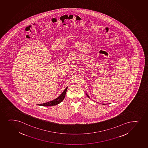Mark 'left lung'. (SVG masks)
<instances>
[{
    "label": "left lung",
    "mask_w": 148,
    "mask_h": 148,
    "mask_svg": "<svg viewBox=\"0 0 148 148\" xmlns=\"http://www.w3.org/2000/svg\"><path fill=\"white\" fill-rule=\"evenodd\" d=\"M86 95H87V97H88V98H90V97H89V96H88V95H87L86 93ZM103 105L105 104H103Z\"/></svg>",
    "instance_id": "left-lung-1"
}]
</instances>
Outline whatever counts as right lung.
<instances>
[{
	"mask_svg": "<svg viewBox=\"0 0 148 148\" xmlns=\"http://www.w3.org/2000/svg\"><path fill=\"white\" fill-rule=\"evenodd\" d=\"M67 88H68V86L66 87V88L64 90V91L62 92V93L60 95V97H58L56 99H55L53 100L52 101H51L46 102V103H43V104H41L40 105L38 104V105L42 106H55V105L58 104L59 103H60L61 102H62V101L64 99L65 96L66 95Z\"/></svg>",
	"mask_w": 148,
	"mask_h": 148,
	"instance_id": "right-lung-1",
	"label": "right lung"
}]
</instances>
